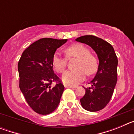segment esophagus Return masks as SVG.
I'll return each instance as SVG.
<instances>
[{"mask_svg":"<svg viewBox=\"0 0 134 134\" xmlns=\"http://www.w3.org/2000/svg\"><path fill=\"white\" fill-rule=\"evenodd\" d=\"M65 88H77L78 86L76 85H64Z\"/></svg>","mask_w":134,"mask_h":134,"instance_id":"34e87169","label":"esophagus"}]
</instances>
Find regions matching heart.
Returning a JSON list of instances; mask_svg holds the SVG:
<instances>
[{
	"mask_svg": "<svg viewBox=\"0 0 134 134\" xmlns=\"http://www.w3.org/2000/svg\"><path fill=\"white\" fill-rule=\"evenodd\" d=\"M64 52L67 59L76 58L74 65L75 68L66 71L62 75V80L65 84L74 85L77 83L85 77L86 73L88 75H91L97 70V60L94 55L90 54L89 49L80 43L71 45L65 49ZM66 59L58 53L54 55L52 64L57 72L62 73L64 71L67 64Z\"/></svg>",
	"mask_w": 134,
	"mask_h": 134,
	"instance_id": "obj_1",
	"label": "heart"
}]
</instances>
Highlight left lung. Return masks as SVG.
I'll return each instance as SVG.
<instances>
[{
  "mask_svg": "<svg viewBox=\"0 0 134 134\" xmlns=\"http://www.w3.org/2000/svg\"><path fill=\"white\" fill-rule=\"evenodd\" d=\"M76 41L88 45L97 54L99 60L97 72L90 82L91 87L85 88V94L80 99V103L87 111H100L106 107L113 95L118 80V58L113 46L97 37L84 35Z\"/></svg>",
  "mask_w": 134,
  "mask_h": 134,
  "instance_id": "left-lung-1",
  "label": "left lung"
}]
</instances>
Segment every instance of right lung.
<instances>
[{
  "label": "right lung",
  "instance_id": "obj_1",
  "mask_svg": "<svg viewBox=\"0 0 134 134\" xmlns=\"http://www.w3.org/2000/svg\"><path fill=\"white\" fill-rule=\"evenodd\" d=\"M67 40L42 38L28 47L18 63L19 88L26 101L35 112L48 115L60 103L64 86L53 70L55 51ZM53 81L55 86H51Z\"/></svg>",
  "mask_w": 134,
  "mask_h": 134
}]
</instances>
